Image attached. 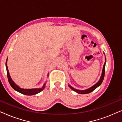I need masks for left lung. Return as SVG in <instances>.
<instances>
[{"instance_id": "left-lung-1", "label": "left lung", "mask_w": 122, "mask_h": 122, "mask_svg": "<svg viewBox=\"0 0 122 122\" xmlns=\"http://www.w3.org/2000/svg\"><path fill=\"white\" fill-rule=\"evenodd\" d=\"M105 63L104 64V66H103V70H102V75L101 78L99 80V81H98L96 84H95L94 86H91V88H88V89H85V90H78L76 89V88H73V86H71V85L68 84V86H69V88H71V89L73 91H74V92H76L77 93H79V94H88V93H91L92 92H93L94 89H96L100 85L102 84V81L104 79V74H105V66H106V58H105Z\"/></svg>"}]
</instances>
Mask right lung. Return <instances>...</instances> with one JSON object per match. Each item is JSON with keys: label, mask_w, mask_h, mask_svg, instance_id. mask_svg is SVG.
I'll list each match as a JSON object with an SVG mask.
<instances>
[{"label": "right lung", "mask_w": 122, "mask_h": 122, "mask_svg": "<svg viewBox=\"0 0 122 122\" xmlns=\"http://www.w3.org/2000/svg\"><path fill=\"white\" fill-rule=\"evenodd\" d=\"M8 59V58H7ZM7 59H6V63H5V66H6V71H7V76H8V81L11 87L14 89L15 91L21 93V94L26 95V96H32V95H35L38 94L43 91L44 89L45 86H46V83H45L44 85H43L42 87L39 88H33V89H24V88H21L16 85L15 83L14 82V81H13L11 79L10 76L9 71H8V68L7 66ZM49 76V74H48V76Z\"/></svg>", "instance_id": "add662e5"}]
</instances>
